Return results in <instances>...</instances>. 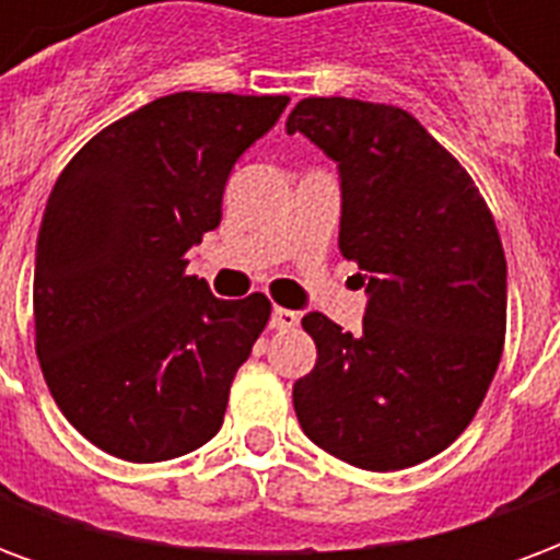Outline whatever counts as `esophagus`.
Here are the masks:
<instances>
[{
	"instance_id": "34e87169",
	"label": "esophagus",
	"mask_w": 560,
	"mask_h": 560,
	"mask_svg": "<svg viewBox=\"0 0 560 560\" xmlns=\"http://www.w3.org/2000/svg\"><path fill=\"white\" fill-rule=\"evenodd\" d=\"M300 324V315L291 312V308H272V317H269V327L272 329H293Z\"/></svg>"
}]
</instances>
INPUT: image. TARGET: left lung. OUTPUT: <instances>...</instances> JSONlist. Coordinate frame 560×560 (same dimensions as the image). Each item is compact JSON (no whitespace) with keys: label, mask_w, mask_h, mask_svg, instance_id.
Listing matches in <instances>:
<instances>
[{"label":"left lung","mask_w":560,"mask_h":560,"mask_svg":"<svg viewBox=\"0 0 560 560\" xmlns=\"http://www.w3.org/2000/svg\"><path fill=\"white\" fill-rule=\"evenodd\" d=\"M296 131L339 167V248L369 296L360 332L303 317L317 363L293 384L296 420L348 465L411 468L468 429L501 363V236L465 167L408 110L303 98Z\"/></svg>","instance_id":"left-lung-1"}]
</instances>
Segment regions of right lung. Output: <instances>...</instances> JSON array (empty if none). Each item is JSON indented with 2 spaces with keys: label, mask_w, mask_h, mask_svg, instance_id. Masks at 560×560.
<instances>
[{
  "label": "right lung",
  "mask_w": 560,
  "mask_h": 560,
  "mask_svg": "<svg viewBox=\"0 0 560 560\" xmlns=\"http://www.w3.org/2000/svg\"><path fill=\"white\" fill-rule=\"evenodd\" d=\"M288 95L176 92L98 131L56 179L35 243V353L59 411L126 462H167L224 422L269 300L185 276L233 164Z\"/></svg>",
  "instance_id": "add662e5"
}]
</instances>
